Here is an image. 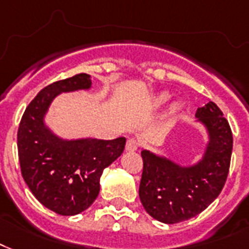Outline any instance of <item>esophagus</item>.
Listing matches in <instances>:
<instances>
[{"label":"esophagus","mask_w":249,"mask_h":249,"mask_svg":"<svg viewBox=\"0 0 249 249\" xmlns=\"http://www.w3.org/2000/svg\"><path fill=\"white\" fill-rule=\"evenodd\" d=\"M139 149V142L135 139H128L126 142V151L128 152H135Z\"/></svg>","instance_id":"obj_1"}]
</instances>
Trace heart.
I'll use <instances>...</instances> for the list:
<instances>
[{
	"instance_id": "1",
	"label": "heart",
	"mask_w": 249,
	"mask_h": 249,
	"mask_svg": "<svg viewBox=\"0 0 249 249\" xmlns=\"http://www.w3.org/2000/svg\"><path fill=\"white\" fill-rule=\"evenodd\" d=\"M167 100H169V93H161L155 98V104L156 105H162L163 103H166Z\"/></svg>"
}]
</instances>
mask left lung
Listing matches in <instances>:
<instances>
[{"label": "left lung", "instance_id": "8db88e82", "mask_svg": "<svg viewBox=\"0 0 249 249\" xmlns=\"http://www.w3.org/2000/svg\"><path fill=\"white\" fill-rule=\"evenodd\" d=\"M196 118L207 127L209 142L203 159L180 166L149 151H142L139 196L146 213L163 223L192 218L214 201L226 183L232 152V132L214 103L198 107Z\"/></svg>", "mask_w": 249, "mask_h": 249}]
</instances>
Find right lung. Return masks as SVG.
<instances>
[{"label": "right lung", "instance_id": "right-lung-1", "mask_svg": "<svg viewBox=\"0 0 249 249\" xmlns=\"http://www.w3.org/2000/svg\"><path fill=\"white\" fill-rule=\"evenodd\" d=\"M90 76L76 74L42 88L27 107L18 128L22 177L34 196L57 214L75 215L93 204L104 169L122 155L126 138L63 140L44 124L57 94L89 89Z\"/></svg>", "mask_w": 249, "mask_h": 249}]
</instances>
